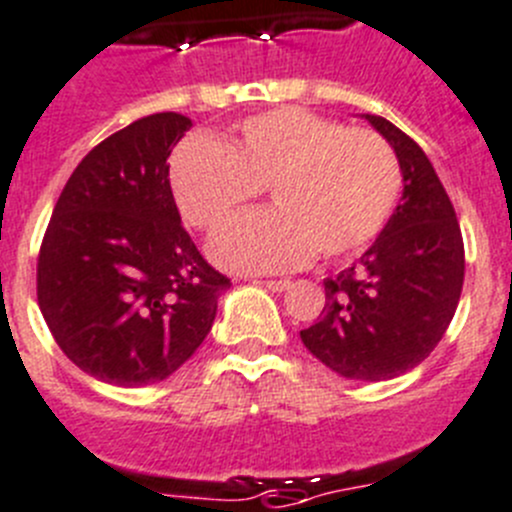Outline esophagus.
Instances as JSON below:
<instances>
[{"label":"esophagus","instance_id":"obj_1","mask_svg":"<svg viewBox=\"0 0 512 512\" xmlns=\"http://www.w3.org/2000/svg\"><path fill=\"white\" fill-rule=\"evenodd\" d=\"M260 285H265L267 290H275V293H283L285 288H290V280H260Z\"/></svg>","mask_w":512,"mask_h":512}]
</instances>
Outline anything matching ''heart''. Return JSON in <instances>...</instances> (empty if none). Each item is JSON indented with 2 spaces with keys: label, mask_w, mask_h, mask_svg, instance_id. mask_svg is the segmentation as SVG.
<instances>
[{
  "label": "heart",
  "mask_w": 512,
  "mask_h": 512,
  "mask_svg": "<svg viewBox=\"0 0 512 512\" xmlns=\"http://www.w3.org/2000/svg\"><path fill=\"white\" fill-rule=\"evenodd\" d=\"M169 184L186 222L217 229L267 186L272 207L219 229L212 257L240 272L295 270L361 252L401 197L394 148L371 128H346L305 108L245 118L224 143L189 136L174 148Z\"/></svg>",
  "instance_id": "b5f03b06"
}]
</instances>
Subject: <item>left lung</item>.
I'll use <instances>...</instances> for the list:
<instances>
[{
  "label": "left lung",
  "instance_id": "obj_1",
  "mask_svg": "<svg viewBox=\"0 0 512 512\" xmlns=\"http://www.w3.org/2000/svg\"><path fill=\"white\" fill-rule=\"evenodd\" d=\"M364 118L399 159L401 202L361 260L323 280L321 321L300 338L336 374L384 381L422 364L442 341L460 303L465 245L455 207L419 143L386 118Z\"/></svg>",
  "mask_w": 512,
  "mask_h": 512
}]
</instances>
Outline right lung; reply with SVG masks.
I'll return each instance as SVG.
<instances>
[{
    "instance_id": "add662e5",
    "label": "right lung",
    "mask_w": 512,
    "mask_h": 512,
    "mask_svg": "<svg viewBox=\"0 0 512 512\" xmlns=\"http://www.w3.org/2000/svg\"><path fill=\"white\" fill-rule=\"evenodd\" d=\"M191 121L154 113L100 141L68 179L37 257V303L62 353L116 386L164 381L212 331L229 278L181 227L171 148Z\"/></svg>"
}]
</instances>
